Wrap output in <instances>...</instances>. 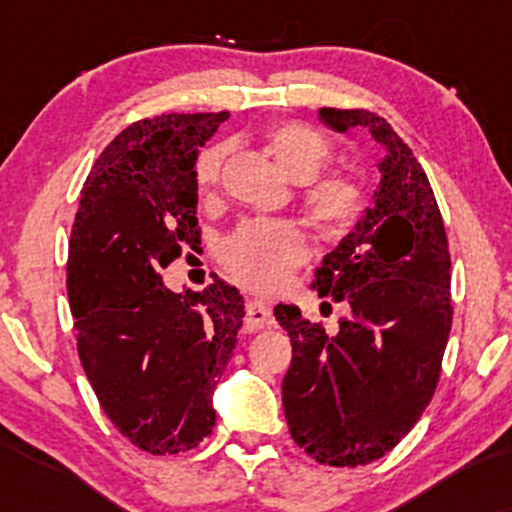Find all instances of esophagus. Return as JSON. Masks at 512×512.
I'll return each mask as SVG.
<instances>
[{"label":"esophagus","mask_w":512,"mask_h":512,"mask_svg":"<svg viewBox=\"0 0 512 512\" xmlns=\"http://www.w3.org/2000/svg\"><path fill=\"white\" fill-rule=\"evenodd\" d=\"M243 325L248 332H257V330H264V327H272L274 325L272 308H269L264 301H260V298H252V301H248V305H245Z\"/></svg>","instance_id":"1"}]
</instances>
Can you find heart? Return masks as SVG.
<instances>
[{
    "label": "heart",
    "mask_w": 512,
    "mask_h": 512,
    "mask_svg": "<svg viewBox=\"0 0 512 512\" xmlns=\"http://www.w3.org/2000/svg\"><path fill=\"white\" fill-rule=\"evenodd\" d=\"M267 154L291 180L301 182V204L315 231L327 240L349 236L366 214L368 192L356 175L344 170L320 173L332 158L325 134L303 122H279L264 132ZM226 149L221 144L199 151L195 185L202 195L219 187ZM308 240L289 219H250L221 240L219 260L228 274L250 289H274L305 260Z\"/></svg>",
    "instance_id": "b5f03b06"
}]
</instances>
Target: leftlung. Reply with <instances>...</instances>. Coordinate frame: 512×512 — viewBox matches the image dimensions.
<instances>
[{"mask_svg":"<svg viewBox=\"0 0 512 512\" xmlns=\"http://www.w3.org/2000/svg\"><path fill=\"white\" fill-rule=\"evenodd\" d=\"M320 120L337 132L366 127L387 156L375 207L315 272L317 293L349 315L327 332L276 305L293 349L281 397L298 448L358 467L395 448L436 392L452 325L450 248L424 168L383 117L322 108Z\"/></svg>","mask_w":512,"mask_h":512,"instance_id":"left-lung-1","label":"left lung"}]
</instances>
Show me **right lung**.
Listing matches in <instances>:
<instances>
[{"label": "right lung", "instance_id": "right-lung-1", "mask_svg": "<svg viewBox=\"0 0 512 512\" xmlns=\"http://www.w3.org/2000/svg\"><path fill=\"white\" fill-rule=\"evenodd\" d=\"M228 120L163 113L105 146L81 187L67 257L76 349L117 431L151 455L192 450L216 424L243 296L219 276L173 293L161 272L197 243V149Z\"/></svg>", "mask_w": 512, "mask_h": 512}]
</instances>
